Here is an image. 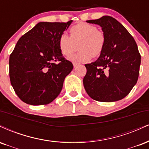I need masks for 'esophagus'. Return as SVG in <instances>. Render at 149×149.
<instances>
[{
	"mask_svg": "<svg viewBox=\"0 0 149 149\" xmlns=\"http://www.w3.org/2000/svg\"><path fill=\"white\" fill-rule=\"evenodd\" d=\"M78 65L79 63H73V66H74V68H76Z\"/></svg>",
	"mask_w": 149,
	"mask_h": 149,
	"instance_id": "esophagus-1",
	"label": "esophagus"
}]
</instances>
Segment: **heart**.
Instances as JSON below:
<instances>
[{"label": "heart", "instance_id": "1", "mask_svg": "<svg viewBox=\"0 0 149 149\" xmlns=\"http://www.w3.org/2000/svg\"><path fill=\"white\" fill-rule=\"evenodd\" d=\"M70 36L63 33L58 39V47L64 56L70 55L76 50L77 44L80 50L68 59L72 62L86 63L93 57L102 54L105 46V36L95 26L86 22H79L70 30Z\"/></svg>", "mask_w": 149, "mask_h": 149}]
</instances>
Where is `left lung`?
I'll return each instance as SVG.
<instances>
[{"label": "left lung", "instance_id": "8db88e82", "mask_svg": "<svg viewBox=\"0 0 149 149\" xmlns=\"http://www.w3.org/2000/svg\"><path fill=\"white\" fill-rule=\"evenodd\" d=\"M86 22L100 26L106 42L97 60L85 65L86 91L100 102L120 100L131 91L139 77L141 56L135 40L120 22L109 16Z\"/></svg>", "mask_w": 149, "mask_h": 149}]
</instances>
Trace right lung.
<instances>
[{
  "label": "right lung",
  "instance_id": "add662e5",
  "mask_svg": "<svg viewBox=\"0 0 149 149\" xmlns=\"http://www.w3.org/2000/svg\"><path fill=\"white\" fill-rule=\"evenodd\" d=\"M72 22H39L18 40L10 56V79L23 102L47 104L60 94L73 65L63 56L58 42Z\"/></svg>",
  "mask_w": 149,
  "mask_h": 149
}]
</instances>
